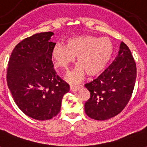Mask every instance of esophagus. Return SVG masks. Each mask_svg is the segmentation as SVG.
Returning a JSON list of instances; mask_svg holds the SVG:
<instances>
[{
    "instance_id": "esophagus-1",
    "label": "esophagus",
    "mask_w": 147,
    "mask_h": 147,
    "mask_svg": "<svg viewBox=\"0 0 147 147\" xmlns=\"http://www.w3.org/2000/svg\"><path fill=\"white\" fill-rule=\"evenodd\" d=\"M81 88L80 85H70V89L72 92H76V91H78L79 90V88Z\"/></svg>"
}]
</instances>
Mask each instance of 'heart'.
<instances>
[{
  "label": "heart",
  "mask_w": 147,
  "mask_h": 147,
  "mask_svg": "<svg viewBox=\"0 0 147 147\" xmlns=\"http://www.w3.org/2000/svg\"><path fill=\"white\" fill-rule=\"evenodd\" d=\"M114 54V46L107 37L82 35L69 38L65 47L58 43L52 51L54 65L67 71L77 57L78 66L67 76L71 82L80 81L85 73L93 77L102 73Z\"/></svg>",
  "instance_id": "1"
}]
</instances>
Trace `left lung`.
Returning a JSON list of instances; mask_svg holds the SVG:
<instances>
[{
  "label": "left lung",
  "instance_id": "8db88e82",
  "mask_svg": "<svg viewBox=\"0 0 147 147\" xmlns=\"http://www.w3.org/2000/svg\"><path fill=\"white\" fill-rule=\"evenodd\" d=\"M137 77V65L131 52L121 42L117 56L98 78L86 83L90 92L85 102L88 116L105 121L120 114L132 96Z\"/></svg>",
  "mask_w": 147,
  "mask_h": 147
}]
</instances>
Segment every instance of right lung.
Segmentation results:
<instances>
[{
    "label": "right lung",
    "mask_w": 147,
    "mask_h": 147,
    "mask_svg": "<svg viewBox=\"0 0 147 147\" xmlns=\"http://www.w3.org/2000/svg\"><path fill=\"white\" fill-rule=\"evenodd\" d=\"M53 32L34 34L20 42L10 55L7 82L16 105L32 118L56 116L69 85L58 76L52 61Z\"/></svg>",
    "instance_id": "obj_1"
}]
</instances>
